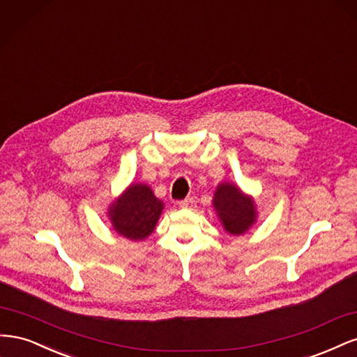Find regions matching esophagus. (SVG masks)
<instances>
[{
    "label": "esophagus",
    "instance_id": "1",
    "mask_svg": "<svg viewBox=\"0 0 357 357\" xmlns=\"http://www.w3.org/2000/svg\"><path fill=\"white\" fill-rule=\"evenodd\" d=\"M178 205L181 208H193V207H195V199H193V198L183 199V201L178 202Z\"/></svg>",
    "mask_w": 357,
    "mask_h": 357
}]
</instances>
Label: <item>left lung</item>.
I'll return each mask as SVG.
<instances>
[{
	"instance_id": "1",
	"label": "left lung",
	"mask_w": 357,
	"mask_h": 357,
	"mask_svg": "<svg viewBox=\"0 0 357 357\" xmlns=\"http://www.w3.org/2000/svg\"><path fill=\"white\" fill-rule=\"evenodd\" d=\"M214 210L225 231L232 235H241L256 222V207L252 197H247L232 183H220L214 192Z\"/></svg>"
}]
</instances>
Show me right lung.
Segmentation results:
<instances>
[{
  "mask_svg": "<svg viewBox=\"0 0 357 357\" xmlns=\"http://www.w3.org/2000/svg\"><path fill=\"white\" fill-rule=\"evenodd\" d=\"M164 202L143 183L129 186L109 210L113 229L129 240H144L155 231Z\"/></svg>",
  "mask_w": 357,
  "mask_h": 357,
  "instance_id": "right-lung-1",
  "label": "right lung"
}]
</instances>
